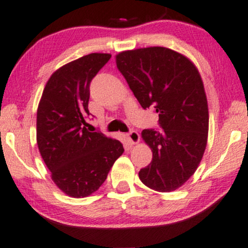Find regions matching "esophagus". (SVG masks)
Returning <instances> with one entry per match:
<instances>
[{
  "instance_id": "34e87169",
  "label": "esophagus",
  "mask_w": 248,
  "mask_h": 248,
  "mask_svg": "<svg viewBox=\"0 0 248 248\" xmlns=\"http://www.w3.org/2000/svg\"><path fill=\"white\" fill-rule=\"evenodd\" d=\"M127 139L131 145H135L140 140V136H139V134L136 130H132L127 135Z\"/></svg>"
}]
</instances>
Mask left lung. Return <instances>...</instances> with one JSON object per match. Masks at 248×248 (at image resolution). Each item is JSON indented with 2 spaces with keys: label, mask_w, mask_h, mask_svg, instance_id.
Returning <instances> with one entry per match:
<instances>
[{
  "label": "left lung",
  "mask_w": 248,
  "mask_h": 248,
  "mask_svg": "<svg viewBox=\"0 0 248 248\" xmlns=\"http://www.w3.org/2000/svg\"><path fill=\"white\" fill-rule=\"evenodd\" d=\"M116 61L136 99L144 109L154 108L162 128L141 132L153 159L139 170V179L158 192L176 190L193 175L207 146L209 112L201 76L189 58L165 47L123 51Z\"/></svg>",
  "instance_id": "1"
}]
</instances>
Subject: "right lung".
Masks as SVG:
<instances>
[{"instance_id":"obj_1","label":"right lung","mask_w":248,"mask_h":248,"mask_svg":"<svg viewBox=\"0 0 248 248\" xmlns=\"http://www.w3.org/2000/svg\"><path fill=\"white\" fill-rule=\"evenodd\" d=\"M110 58V54L94 53L57 69L38 106L40 155L56 186L73 198L95 192L124 151L119 140L85 127L91 81Z\"/></svg>"}]
</instances>
